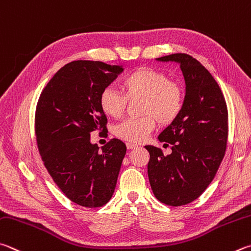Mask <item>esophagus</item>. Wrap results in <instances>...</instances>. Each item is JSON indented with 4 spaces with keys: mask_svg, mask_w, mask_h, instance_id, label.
<instances>
[{
    "mask_svg": "<svg viewBox=\"0 0 251 251\" xmlns=\"http://www.w3.org/2000/svg\"><path fill=\"white\" fill-rule=\"evenodd\" d=\"M126 146H127V149H135V148H137V147H138L137 145L131 144V143H127V144H126Z\"/></svg>",
    "mask_w": 251,
    "mask_h": 251,
    "instance_id": "esophagus-1",
    "label": "esophagus"
}]
</instances>
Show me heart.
I'll use <instances>...</instances> for the list:
<instances>
[{
    "label": "heart",
    "mask_w": 251,
    "mask_h": 251,
    "mask_svg": "<svg viewBox=\"0 0 251 251\" xmlns=\"http://www.w3.org/2000/svg\"><path fill=\"white\" fill-rule=\"evenodd\" d=\"M120 89L122 93L112 88L104 89L99 103L107 116L118 118L125 111L127 100L141 98L140 112L145 116L126 118L114 128L118 138L128 143H141L153 130L156 120L160 125H170L183 110L182 86L151 68H138L125 75L120 82Z\"/></svg>",
    "instance_id": "b5f03b06"
}]
</instances>
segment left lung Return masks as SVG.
Instances as JSON below:
<instances>
[{
	"label": "left lung",
	"mask_w": 251,
	"mask_h": 251,
	"mask_svg": "<svg viewBox=\"0 0 251 251\" xmlns=\"http://www.w3.org/2000/svg\"><path fill=\"white\" fill-rule=\"evenodd\" d=\"M157 60L180 63L186 86L183 110L158 137L172 152L165 156L145 146L148 177L159 201L181 206L197 200L215 177L226 151L228 111L220 85L197 59L173 53Z\"/></svg>",
	"instance_id": "1"
}]
</instances>
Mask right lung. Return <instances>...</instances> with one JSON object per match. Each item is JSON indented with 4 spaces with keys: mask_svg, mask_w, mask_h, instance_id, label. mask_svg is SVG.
<instances>
[{
    "mask_svg": "<svg viewBox=\"0 0 251 251\" xmlns=\"http://www.w3.org/2000/svg\"><path fill=\"white\" fill-rule=\"evenodd\" d=\"M123 71L101 61L67 63L45 86L35 113V134L44 166L72 202L101 207L115 190L126 145L113 138L102 150L92 131L106 134L107 118L99 98Z\"/></svg>",
    "mask_w": 251,
    "mask_h": 251,
    "instance_id": "right-lung-1",
    "label": "right lung"
}]
</instances>
